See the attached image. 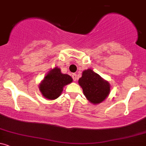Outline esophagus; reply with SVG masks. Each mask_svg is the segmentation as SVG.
Returning a JSON list of instances; mask_svg holds the SVG:
<instances>
[{
  "mask_svg": "<svg viewBox=\"0 0 146 146\" xmlns=\"http://www.w3.org/2000/svg\"><path fill=\"white\" fill-rule=\"evenodd\" d=\"M72 79L74 81H76L77 80V76L76 74H72Z\"/></svg>",
  "mask_w": 146,
  "mask_h": 146,
  "instance_id": "1",
  "label": "esophagus"
}]
</instances>
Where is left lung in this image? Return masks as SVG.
Segmentation results:
<instances>
[{"label": "left lung", "mask_w": 146, "mask_h": 146, "mask_svg": "<svg viewBox=\"0 0 146 146\" xmlns=\"http://www.w3.org/2000/svg\"><path fill=\"white\" fill-rule=\"evenodd\" d=\"M78 83L87 100L93 104L102 102L110 92L109 83L91 69L83 71L82 77L78 80Z\"/></svg>", "instance_id": "8db88e82"}]
</instances>
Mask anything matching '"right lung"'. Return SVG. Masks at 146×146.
I'll use <instances>...</instances> for the list:
<instances>
[{
    "label": "right lung",
    "mask_w": 146,
    "mask_h": 146,
    "mask_svg": "<svg viewBox=\"0 0 146 146\" xmlns=\"http://www.w3.org/2000/svg\"><path fill=\"white\" fill-rule=\"evenodd\" d=\"M72 81V77L61 72L59 68H55L49 72L39 85V90L46 98L54 100L61 95L63 87Z\"/></svg>",
    "instance_id": "obj_1"
}]
</instances>
